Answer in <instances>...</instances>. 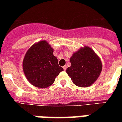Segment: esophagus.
Returning <instances> with one entry per match:
<instances>
[{
    "instance_id": "34e87169",
    "label": "esophagus",
    "mask_w": 122,
    "mask_h": 122,
    "mask_svg": "<svg viewBox=\"0 0 122 122\" xmlns=\"http://www.w3.org/2000/svg\"><path fill=\"white\" fill-rule=\"evenodd\" d=\"M63 69H64V70H66V68H67V66L66 65H65V66H64L63 67Z\"/></svg>"
}]
</instances>
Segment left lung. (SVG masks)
Listing matches in <instances>:
<instances>
[{
	"instance_id": "1",
	"label": "left lung",
	"mask_w": 122,
	"mask_h": 122,
	"mask_svg": "<svg viewBox=\"0 0 122 122\" xmlns=\"http://www.w3.org/2000/svg\"><path fill=\"white\" fill-rule=\"evenodd\" d=\"M71 66L66 73L73 83L80 87L91 86L96 81L102 71L100 58L91 48H80L70 57Z\"/></svg>"
}]
</instances>
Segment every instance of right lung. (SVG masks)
I'll list each match as a JSON object with an SVG mask.
<instances>
[{"label": "right lung", "instance_id": "obj_1", "mask_svg": "<svg viewBox=\"0 0 122 122\" xmlns=\"http://www.w3.org/2000/svg\"><path fill=\"white\" fill-rule=\"evenodd\" d=\"M53 52L46 41L33 44L26 52L23 61V71L27 80L35 87L42 89L49 87L63 71Z\"/></svg>", "mask_w": 122, "mask_h": 122}]
</instances>
